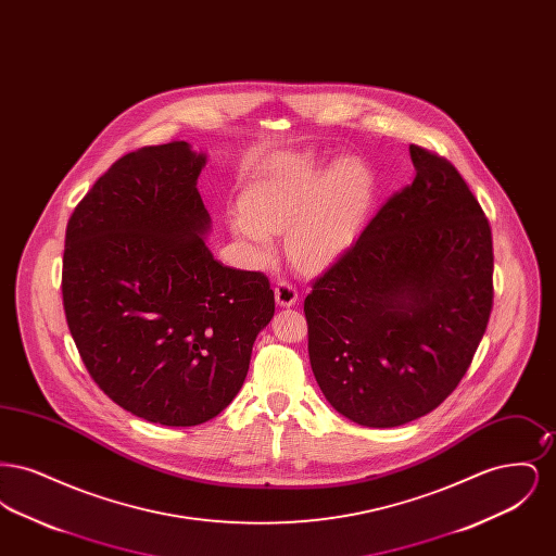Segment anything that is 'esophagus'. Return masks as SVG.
<instances>
[{"label": "esophagus", "mask_w": 556, "mask_h": 556, "mask_svg": "<svg viewBox=\"0 0 556 556\" xmlns=\"http://www.w3.org/2000/svg\"><path fill=\"white\" fill-rule=\"evenodd\" d=\"M275 302L281 308H290L298 302V290L288 281H279L275 288Z\"/></svg>", "instance_id": "1"}]
</instances>
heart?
<instances>
[{
    "mask_svg": "<svg viewBox=\"0 0 556 556\" xmlns=\"http://www.w3.org/2000/svg\"><path fill=\"white\" fill-rule=\"evenodd\" d=\"M372 195V177L358 160H336L329 168L304 156L275 160L243 187L233 233L265 265L273 256V236L288 231L291 265L317 273L358 236Z\"/></svg>",
    "mask_w": 556,
    "mask_h": 556,
    "instance_id": "b5f03b06",
    "label": "heart"
}]
</instances>
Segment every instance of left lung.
Instances as JSON below:
<instances>
[{
	"instance_id": "obj_1",
	"label": "left lung",
	"mask_w": 556,
	"mask_h": 556,
	"mask_svg": "<svg viewBox=\"0 0 556 556\" xmlns=\"http://www.w3.org/2000/svg\"><path fill=\"white\" fill-rule=\"evenodd\" d=\"M390 198L304 300L318 388L345 419L397 427L440 406L492 313V231L448 160L410 146Z\"/></svg>"
}]
</instances>
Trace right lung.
I'll list each match as a JSON object with an SVG mask.
<instances>
[{
	"mask_svg": "<svg viewBox=\"0 0 556 556\" xmlns=\"http://www.w3.org/2000/svg\"><path fill=\"white\" fill-rule=\"evenodd\" d=\"M208 156L187 141L116 160L66 227L62 298L80 358L150 424H206L238 396L275 315L263 273L225 266L198 191Z\"/></svg>",
	"mask_w": 556,
	"mask_h": 556,
	"instance_id": "1",
	"label": "right lung"
}]
</instances>
